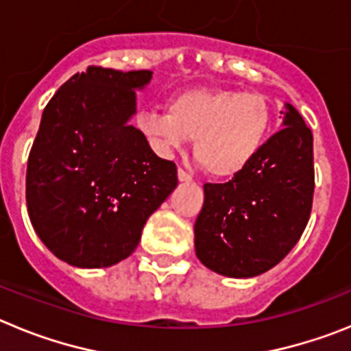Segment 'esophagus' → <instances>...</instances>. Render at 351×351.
Wrapping results in <instances>:
<instances>
[{"label": "esophagus", "mask_w": 351, "mask_h": 351, "mask_svg": "<svg viewBox=\"0 0 351 351\" xmlns=\"http://www.w3.org/2000/svg\"><path fill=\"white\" fill-rule=\"evenodd\" d=\"M178 179L181 182H188V181H191V173H188V172H186V170L179 169L178 170Z\"/></svg>", "instance_id": "esophagus-1"}]
</instances>
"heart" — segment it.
Listing matches in <instances>:
<instances>
[{
	"instance_id": "b5f03b06",
	"label": "heart",
	"mask_w": 351,
	"mask_h": 351,
	"mask_svg": "<svg viewBox=\"0 0 351 351\" xmlns=\"http://www.w3.org/2000/svg\"><path fill=\"white\" fill-rule=\"evenodd\" d=\"M137 128L165 156L195 138L193 153L202 169L213 178L230 179L262 153L272 108L258 93L190 89L173 96L169 110L141 114Z\"/></svg>"
}]
</instances>
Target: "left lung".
<instances>
[{
	"label": "left lung",
	"mask_w": 351,
	"mask_h": 351,
	"mask_svg": "<svg viewBox=\"0 0 351 351\" xmlns=\"http://www.w3.org/2000/svg\"><path fill=\"white\" fill-rule=\"evenodd\" d=\"M283 130L225 184H204L195 251L210 271L253 278L280 263L308 225L315 191L313 133L285 104Z\"/></svg>",
	"instance_id": "left-lung-1"
}]
</instances>
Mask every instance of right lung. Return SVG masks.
I'll list each match as a JSON object with an SVG mask.
<instances>
[{"label":"right lung","mask_w":351,"mask_h":351,"mask_svg":"<svg viewBox=\"0 0 351 351\" xmlns=\"http://www.w3.org/2000/svg\"><path fill=\"white\" fill-rule=\"evenodd\" d=\"M151 70L89 66L58 89L31 147V225L63 262L101 269L128 258L149 216L178 186L176 163L130 125Z\"/></svg>","instance_id":"right-lung-1"}]
</instances>
